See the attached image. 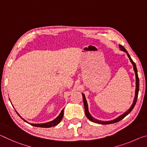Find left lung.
I'll return each mask as SVG.
<instances>
[{
    "label": "left lung",
    "mask_w": 147,
    "mask_h": 147,
    "mask_svg": "<svg viewBox=\"0 0 147 147\" xmlns=\"http://www.w3.org/2000/svg\"><path fill=\"white\" fill-rule=\"evenodd\" d=\"M119 48L121 50V51H123L124 52H125V53L127 54V55L128 56L129 59H130V61L131 62V63H132L133 66H134V72H135L136 73V95H135V98H134V102L133 104L131 105V106L130 107V108L129 109V110H128L126 112L124 113L123 115H122L121 116H119V117H117L115 119H114L113 121H98L97 119H94L93 117H92L90 113H89V111H88V103H87V101H86V99L85 97V95L82 93V96H83V101H84V109H85V113H86V115L87 117H88L89 120L93 122V123H98V124H112V123H117V122L120 121L122 119H124L125 117L128 115L129 113H130L131 110H132L133 108H134V106H135L136 104V102H137V99H138V93H139V78H138V70H137V68H136V63H134L132 59L130 58V55H129V54L128 53V52L124 48V47L123 45H119Z\"/></svg>",
    "instance_id": "1"
}]
</instances>
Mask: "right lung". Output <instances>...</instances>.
Here are the masks:
<instances>
[{
  "label": "right lung",
  "mask_w": 147,
  "mask_h": 147,
  "mask_svg": "<svg viewBox=\"0 0 147 147\" xmlns=\"http://www.w3.org/2000/svg\"><path fill=\"white\" fill-rule=\"evenodd\" d=\"M18 114V113H17ZM19 115V114H18ZM19 116L20 117H21V116L19 115ZM63 109H62L61 113L59 115H58V117H56L55 119H54V121H51V122H49V123H43V124H30L29 123L30 125L32 126H36V127H41V128H51V127H53V126H56L57 124H59L60 123V121H61L62 118H63ZM21 119H23L21 117ZM24 120V119H23ZM25 122H26L25 120H24ZM27 123V122H26Z\"/></svg>",
  "instance_id": "obj_1"
}]
</instances>
